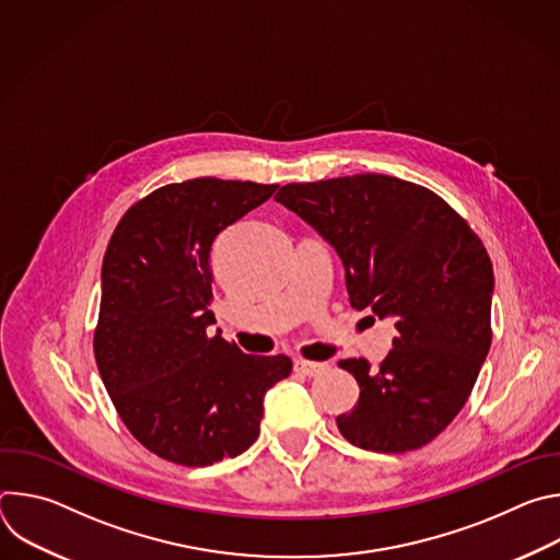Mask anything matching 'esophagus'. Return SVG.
I'll use <instances>...</instances> for the list:
<instances>
[{
  "label": "esophagus",
  "instance_id": "1",
  "mask_svg": "<svg viewBox=\"0 0 560 560\" xmlns=\"http://www.w3.org/2000/svg\"><path fill=\"white\" fill-rule=\"evenodd\" d=\"M294 370L299 374H305V376H316L322 374L326 370V363H316V361H303V359H296L294 361Z\"/></svg>",
  "mask_w": 560,
  "mask_h": 560
}]
</instances>
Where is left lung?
Masks as SVG:
<instances>
[{"mask_svg": "<svg viewBox=\"0 0 560 560\" xmlns=\"http://www.w3.org/2000/svg\"><path fill=\"white\" fill-rule=\"evenodd\" d=\"M275 199L337 250L350 305L392 316L398 332L378 370L339 361L361 387L339 432L383 454L428 445L490 352L494 270L483 242L439 195L387 175L288 184Z\"/></svg>", "mask_w": 560, "mask_h": 560, "instance_id": "left-lung-1", "label": "left lung"}]
</instances>
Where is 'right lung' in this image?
<instances>
[{
  "instance_id": "1",
  "label": "right lung",
  "mask_w": 560,
  "mask_h": 560,
  "mask_svg": "<svg viewBox=\"0 0 560 560\" xmlns=\"http://www.w3.org/2000/svg\"><path fill=\"white\" fill-rule=\"evenodd\" d=\"M277 188L214 177L171 184L128 208L110 236L97 368L130 434L171 463L206 467L246 452L266 392L292 372L285 354H246L206 332L214 238Z\"/></svg>"
}]
</instances>
